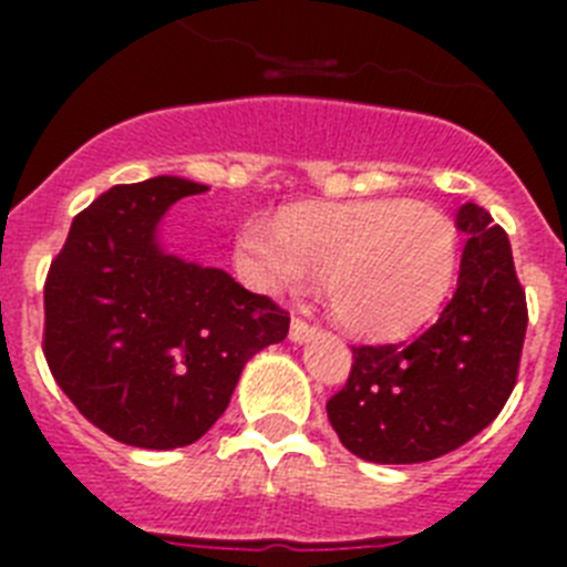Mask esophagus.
<instances>
[{
    "label": "esophagus",
    "instance_id": "obj_1",
    "mask_svg": "<svg viewBox=\"0 0 567 567\" xmlns=\"http://www.w3.org/2000/svg\"><path fill=\"white\" fill-rule=\"evenodd\" d=\"M312 334H315V327H309L307 320L292 318V323H289V340H292V343H307Z\"/></svg>",
    "mask_w": 567,
    "mask_h": 567
}]
</instances>
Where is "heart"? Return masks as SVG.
<instances>
[{
	"label": "heart",
	"mask_w": 567,
	"mask_h": 567,
	"mask_svg": "<svg viewBox=\"0 0 567 567\" xmlns=\"http://www.w3.org/2000/svg\"><path fill=\"white\" fill-rule=\"evenodd\" d=\"M235 269L260 295L298 292L323 275V298L349 334L392 340L420 329L457 269V233L437 207L400 198L295 204L275 227L249 221Z\"/></svg>",
	"instance_id": "b5f03b06"
}]
</instances>
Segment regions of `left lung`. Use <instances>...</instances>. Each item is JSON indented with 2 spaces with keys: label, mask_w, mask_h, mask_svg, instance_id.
<instances>
[{
  "label": "left lung",
  "mask_w": 567,
  "mask_h": 567,
  "mask_svg": "<svg viewBox=\"0 0 567 567\" xmlns=\"http://www.w3.org/2000/svg\"><path fill=\"white\" fill-rule=\"evenodd\" d=\"M468 235L457 292L414 343L354 346L346 385L327 403L340 443L383 465L454 452L503 412L514 392L528 309L508 235L477 204H463Z\"/></svg>",
  "instance_id": "1"
}]
</instances>
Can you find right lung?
<instances>
[{
    "mask_svg": "<svg viewBox=\"0 0 567 567\" xmlns=\"http://www.w3.org/2000/svg\"><path fill=\"white\" fill-rule=\"evenodd\" d=\"M209 189L118 184L73 218L44 284V358L90 423L135 449H182L227 412L244 365L289 315L224 269L167 252L164 215Z\"/></svg>",
    "mask_w": 567,
    "mask_h": 567,
    "instance_id": "add662e5",
    "label": "right lung"
}]
</instances>
